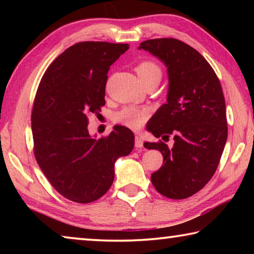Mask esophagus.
Returning <instances> with one entry per match:
<instances>
[{
	"instance_id": "obj_1",
	"label": "esophagus",
	"mask_w": 254,
	"mask_h": 254,
	"mask_svg": "<svg viewBox=\"0 0 254 254\" xmlns=\"http://www.w3.org/2000/svg\"><path fill=\"white\" fill-rule=\"evenodd\" d=\"M134 144H135V148H136V149H141V148H142V147H143V140H142V137L139 136V135H135Z\"/></svg>"
}]
</instances>
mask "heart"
<instances>
[{
  "label": "heart",
  "mask_w": 254,
  "mask_h": 254,
  "mask_svg": "<svg viewBox=\"0 0 254 254\" xmlns=\"http://www.w3.org/2000/svg\"><path fill=\"white\" fill-rule=\"evenodd\" d=\"M137 77L140 80L150 78L161 79V69L157 64L153 62H143L139 64L135 68ZM149 117V112L145 109H137V107L127 106L114 114L113 120L115 123L121 124L123 127L137 130L143 126Z\"/></svg>",
  "instance_id": "b5f03b06"
}]
</instances>
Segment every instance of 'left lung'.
Here are the masks:
<instances>
[{"mask_svg":"<svg viewBox=\"0 0 254 254\" xmlns=\"http://www.w3.org/2000/svg\"><path fill=\"white\" fill-rule=\"evenodd\" d=\"M165 64L168 74L167 103L150 119L147 130L168 141L145 142L147 149L162 153L163 165L151 175L161 195L184 199L199 191L220 163L227 139L225 100L216 74L206 59L190 46L173 38L141 42Z\"/></svg>","mask_w":254,"mask_h":254,"instance_id":"8db88e82","label":"left lung"}]
</instances>
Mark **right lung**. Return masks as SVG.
I'll return each mask as SVG.
<instances>
[{
	"instance_id": "right-lung-1",
	"label": "right lung",
	"mask_w": 254,
	"mask_h": 254,
	"mask_svg": "<svg viewBox=\"0 0 254 254\" xmlns=\"http://www.w3.org/2000/svg\"><path fill=\"white\" fill-rule=\"evenodd\" d=\"M127 49V44L78 42L54 60L38 87L34 156L56 190L75 203L101 198L113 184L115 161L134 147V134L126 127L115 126L98 140L87 128V115L105 104L110 66Z\"/></svg>"
}]
</instances>
